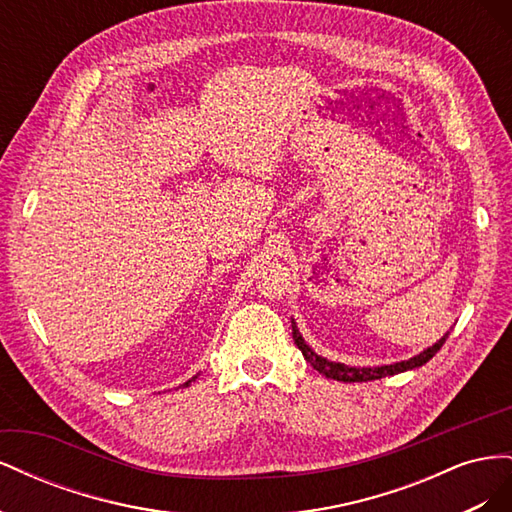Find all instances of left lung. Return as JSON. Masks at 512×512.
I'll return each mask as SVG.
<instances>
[{
	"mask_svg": "<svg viewBox=\"0 0 512 512\" xmlns=\"http://www.w3.org/2000/svg\"><path fill=\"white\" fill-rule=\"evenodd\" d=\"M292 337H294V344H297L299 350L303 352L305 361L312 365L316 371H320L322 376L339 380V382H367V380H380V378H386V376H395V374H401V371H408V369H416V367L425 365L431 359V356L444 346L448 335H444L438 344H433L425 352L412 356L410 361H401V363H395V365H382V367H363V369L346 367L342 363H331L327 359H322V356H318L312 348L305 344V339L301 337L299 329L294 327V322H292Z\"/></svg>",
	"mask_w": 512,
	"mask_h": 512,
	"instance_id": "left-lung-1",
	"label": "left lung"
}]
</instances>
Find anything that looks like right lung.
<instances>
[{
  "instance_id": "add662e5",
  "label": "right lung",
  "mask_w": 512,
  "mask_h": 512,
  "mask_svg": "<svg viewBox=\"0 0 512 512\" xmlns=\"http://www.w3.org/2000/svg\"><path fill=\"white\" fill-rule=\"evenodd\" d=\"M185 384H188V382H185Z\"/></svg>"
}]
</instances>
